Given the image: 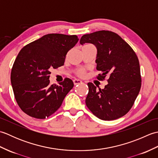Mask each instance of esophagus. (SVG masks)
I'll list each match as a JSON object with an SVG mask.
<instances>
[{
  "instance_id": "1",
  "label": "esophagus",
  "mask_w": 158,
  "mask_h": 158,
  "mask_svg": "<svg viewBox=\"0 0 158 158\" xmlns=\"http://www.w3.org/2000/svg\"><path fill=\"white\" fill-rule=\"evenodd\" d=\"M73 83H74V85H78L79 84V83H81L82 81H81V80L79 79H75L73 80Z\"/></svg>"
}]
</instances>
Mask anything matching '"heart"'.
<instances>
[{"instance_id": "1", "label": "heart", "mask_w": 158, "mask_h": 158, "mask_svg": "<svg viewBox=\"0 0 158 158\" xmlns=\"http://www.w3.org/2000/svg\"><path fill=\"white\" fill-rule=\"evenodd\" d=\"M77 74H78L79 76H83L85 75V70L83 69L79 70H78V72H77Z\"/></svg>"}]
</instances>
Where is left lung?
I'll list each match as a JSON object with an SVG mask.
<instances>
[{
  "instance_id": "1",
  "label": "left lung",
  "mask_w": 158,
  "mask_h": 158,
  "mask_svg": "<svg viewBox=\"0 0 158 158\" xmlns=\"http://www.w3.org/2000/svg\"><path fill=\"white\" fill-rule=\"evenodd\" d=\"M92 43L97 49L98 79L107 75L108 84L97 89L88 83L85 104L99 119L110 121L125 115L132 108L141 87L139 61L135 52L115 32L100 31L84 35L80 44Z\"/></svg>"
}]
</instances>
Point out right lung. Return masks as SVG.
<instances>
[{
    "instance_id": "1",
    "label": "right lung",
    "mask_w": 158,
    "mask_h": 158,
    "mask_svg": "<svg viewBox=\"0 0 158 158\" xmlns=\"http://www.w3.org/2000/svg\"><path fill=\"white\" fill-rule=\"evenodd\" d=\"M76 35L48 34L21 49L13 64L11 82L17 103L23 112L45 119L58 110L73 86L66 78L49 85L52 69L64 65L67 52L78 42Z\"/></svg>"
}]
</instances>
